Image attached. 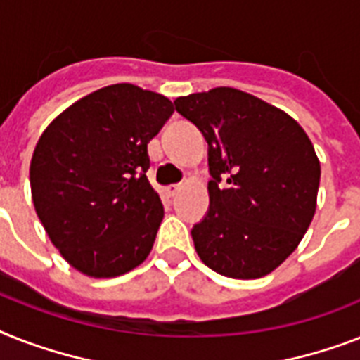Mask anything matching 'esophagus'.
<instances>
[{
	"label": "esophagus",
	"mask_w": 360,
	"mask_h": 360,
	"mask_svg": "<svg viewBox=\"0 0 360 360\" xmlns=\"http://www.w3.org/2000/svg\"><path fill=\"white\" fill-rule=\"evenodd\" d=\"M179 190H181V185H170V186H166L165 192H166V194H168V195H170V198H174V195L177 194Z\"/></svg>",
	"instance_id": "obj_1"
}]
</instances>
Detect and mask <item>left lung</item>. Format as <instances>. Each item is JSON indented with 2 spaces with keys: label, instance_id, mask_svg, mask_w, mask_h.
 I'll list each match as a JSON object with an SVG mask.
<instances>
[{
  "label": "left lung",
  "instance_id": "left-lung-1",
  "mask_svg": "<svg viewBox=\"0 0 360 360\" xmlns=\"http://www.w3.org/2000/svg\"><path fill=\"white\" fill-rule=\"evenodd\" d=\"M174 103L209 144V212L192 229L198 255L220 276H268L296 250L316 210L312 142L285 110L231 86Z\"/></svg>",
  "mask_w": 360,
  "mask_h": 360
}]
</instances>
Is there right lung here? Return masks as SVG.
<instances>
[{
  "instance_id": "1",
  "label": "right lung",
  "mask_w": 360,
  "mask_h": 360,
  "mask_svg": "<svg viewBox=\"0 0 360 360\" xmlns=\"http://www.w3.org/2000/svg\"><path fill=\"white\" fill-rule=\"evenodd\" d=\"M172 112L162 94L110 84L70 105L38 139L29 168L34 210L84 276H124L150 255L165 207L146 177L148 144Z\"/></svg>"
}]
</instances>
